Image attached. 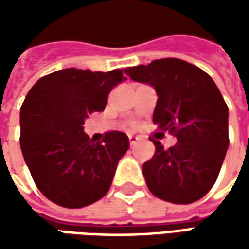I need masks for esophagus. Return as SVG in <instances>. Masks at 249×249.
Here are the masks:
<instances>
[{
    "label": "esophagus",
    "instance_id": "1",
    "mask_svg": "<svg viewBox=\"0 0 249 249\" xmlns=\"http://www.w3.org/2000/svg\"><path fill=\"white\" fill-rule=\"evenodd\" d=\"M129 141H130V145H134V144H136V141H137V137H136V136H133V134H130Z\"/></svg>",
    "mask_w": 249,
    "mask_h": 249
}]
</instances>
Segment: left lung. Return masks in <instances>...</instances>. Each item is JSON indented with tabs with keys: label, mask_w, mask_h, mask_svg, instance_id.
<instances>
[{
	"label": "left lung",
	"mask_w": 249,
	"mask_h": 249,
	"mask_svg": "<svg viewBox=\"0 0 249 249\" xmlns=\"http://www.w3.org/2000/svg\"><path fill=\"white\" fill-rule=\"evenodd\" d=\"M123 72L155 90L152 120L177 137L169 149L152 140L155 154L142 165L149 191L173 204L201 199L215 184L229 148V108L217 86L202 69L175 58Z\"/></svg>",
	"instance_id": "left-lung-1"
}]
</instances>
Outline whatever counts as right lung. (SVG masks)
<instances>
[{
	"label": "right lung",
	"mask_w": 249,
	"mask_h": 249,
	"mask_svg": "<svg viewBox=\"0 0 249 249\" xmlns=\"http://www.w3.org/2000/svg\"><path fill=\"white\" fill-rule=\"evenodd\" d=\"M120 69H62L41 77L20 108V149L36 186L56 205H91L109 190L129 137L107 133L92 142L84 120L107 107L110 90L124 82Z\"/></svg>",
	"instance_id": "right-lung-1"
}]
</instances>
